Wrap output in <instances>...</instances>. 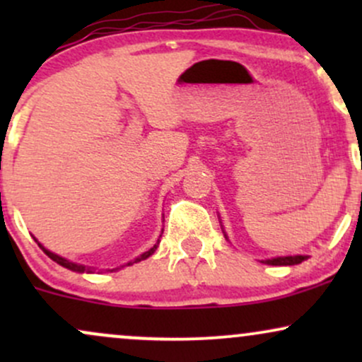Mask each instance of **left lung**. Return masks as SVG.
Masks as SVG:
<instances>
[{"mask_svg": "<svg viewBox=\"0 0 362 362\" xmlns=\"http://www.w3.org/2000/svg\"><path fill=\"white\" fill-rule=\"evenodd\" d=\"M223 233H224V238L230 240L228 238L226 231H224V228H223ZM306 259H308V255H286V257H272V259H265L260 262L262 264H267V265H296V264H301V262Z\"/></svg>", "mask_w": 362, "mask_h": 362, "instance_id": "8db88e82", "label": "left lung"}]
</instances>
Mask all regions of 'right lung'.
<instances>
[{
    "mask_svg": "<svg viewBox=\"0 0 362 362\" xmlns=\"http://www.w3.org/2000/svg\"><path fill=\"white\" fill-rule=\"evenodd\" d=\"M161 233H163V231H161ZM161 236V235H160ZM35 242H37V245H39L40 248H42L44 250V253L45 255L49 257V259H52L54 262H57V264L59 265H62V267H66V269H69V271H73V272H80V274H83V272H86V274H93L95 271H97L98 267H90V265H83V264H76V262H71V260H68V259H64V257H61V255H57V253H54V252H51V250H47V248L44 247L42 243L39 242V240L37 238H34ZM158 245H160V238H158V242L153 245L151 248H149L148 252H144V253H141L139 257H136L134 260H129L127 264H124V265H120V267H115V269H105V271H109V272H115V271H119V269H124L126 267V265H132V264H136V262H141V260H146L148 257H151L153 253H155V250L158 248Z\"/></svg>",
    "mask_w": 362,
    "mask_h": 362,
    "instance_id": "obj_1",
    "label": "right lung"
}]
</instances>
